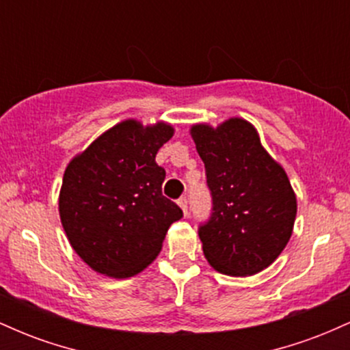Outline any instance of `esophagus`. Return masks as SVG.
<instances>
[{
  "mask_svg": "<svg viewBox=\"0 0 350 350\" xmlns=\"http://www.w3.org/2000/svg\"><path fill=\"white\" fill-rule=\"evenodd\" d=\"M178 206L183 208V212H184V215H187V199L186 198H180L179 200H178Z\"/></svg>",
  "mask_w": 350,
  "mask_h": 350,
  "instance_id": "34e87169",
  "label": "esophagus"
}]
</instances>
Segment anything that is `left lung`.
Listing matches in <instances>:
<instances>
[{
	"label": "left lung",
	"mask_w": 350,
	"mask_h": 350,
	"mask_svg": "<svg viewBox=\"0 0 350 350\" xmlns=\"http://www.w3.org/2000/svg\"><path fill=\"white\" fill-rule=\"evenodd\" d=\"M191 136L212 194V215L199 227L204 255L224 275H256L290 242L298 208L290 179L247 120L192 124Z\"/></svg>",
	"instance_id": "obj_1"
}]
</instances>
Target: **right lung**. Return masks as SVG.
I'll return each mask as SVG.
<instances>
[{"label": "right lung", "mask_w": 350, "mask_h": 350, "mask_svg": "<svg viewBox=\"0 0 350 350\" xmlns=\"http://www.w3.org/2000/svg\"><path fill=\"white\" fill-rule=\"evenodd\" d=\"M174 135L170 123L124 120L67 164L59 215L75 253L110 278L138 275L163 248L183 211L161 192L156 154Z\"/></svg>", "instance_id": "add662e5"}]
</instances>
